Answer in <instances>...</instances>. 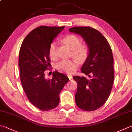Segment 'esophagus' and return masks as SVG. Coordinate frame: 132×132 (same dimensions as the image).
Returning <instances> with one entry per match:
<instances>
[{"label": "esophagus", "instance_id": "obj_1", "mask_svg": "<svg viewBox=\"0 0 132 132\" xmlns=\"http://www.w3.org/2000/svg\"><path fill=\"white\" fill-rule=\"evenodd\" d=\"M67 76H68V78L69 79H71L72 78V76L71 75H70V74H68V75H67Z\"/></svg>", "mask_w": 132, "mask_h": 132}]
</instances>
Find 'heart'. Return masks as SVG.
<instances>
[{
	"mask_svg": "<svg viewBox=\"0 0 132 132\" xmlns=\"http://www.w3.org/2000/svg\"><path fill=\"white\" fill-rule=\"evenodd\" d=\"M62 42L72 50V55L76 59L62 60L56 64V68L60 72L71 73L79 66V61H85L89 53L88 46L86 44H80V40L78 37L69 34L62 39ZM49 55L55 60L57 59L56 54V46L54 43H52L49 47Z\"/></svg>",
	"mask_w": 132,
	"mask_h": 132,
	"instance_id": "1",
	"label": "heart"
}]
</instances>
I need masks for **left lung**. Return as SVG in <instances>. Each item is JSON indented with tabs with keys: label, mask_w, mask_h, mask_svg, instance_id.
I'll return each instance as SVG.
<instances>
[{
	"label": "left lung",
	"mask_w": 132,
	"mask_h": 132,
	"mask_svg": "<svg viewBox=\"0 0 132 132\" xmlns=\"http://www.w3.org/2000/svg\"><path fill=\"white\" fill-rule=\"evenodd\" d=\"M69 31L80 34L89 49L81 69V72L88 78L73 77L78 84L76 105L84 111L97 110L105 103L113 87L114 72L111 48L105 37L93 27L76 26L69 29Z\"/></svg>",
	"instance_id": "obj_1"
}]
</instances>
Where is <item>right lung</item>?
<instances>
[{"mask_svg":"<svg viewBox=\"0 0 132 132\" xmlns=\"http://www.w3.org/2000/svg\"><path fill=\"white\" fill-rule=\"evenodd\" d=\"M64 27H37L27 34L20 48L18 65L22 86L30 103L43 111L58 106L59 94L69 81L65 75L56 71L52 79L45 78V72L51 66L49 45Z\"/></svg>","mask_w":132,"mask_h":132,"instance_id":"add662e5","label":"right lung"}]
</instances>
